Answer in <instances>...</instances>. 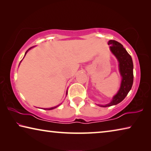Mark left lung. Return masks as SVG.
Here are the masks:
<instances>
[{
  "label": "left lung",
  "instance_id": "obj_1",
  "mask_svg": "<svg viewBox=\"0 0 151 151\" xmlns=\"http://www.w3.org/2000/svg\"><path fill=\"white\" fill-rule=\"evenodd\" d=\"M110 49L119 62V70L122 76L121 88L112 101L106 105H100L103 107L115 105L123 101L131 90L133 84V63L132 58L121 43L114 40L108 42Z\"/></svg>",
  "mask_w": 151,
  "mask_h": 151
}]
</instances>
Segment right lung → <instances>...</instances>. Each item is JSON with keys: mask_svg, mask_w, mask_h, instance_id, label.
I'll use <instances>...</instances> for the list:
<instances>
[{"mask_svg": "<svg viewBox=\"0 0 151 151\" xmlns=\"http://www.w3.org/2000/svg\"><path fill=\"white\" fill-rule=\"evenodd\" d=\"M31 48H32V47H31ZM30 48H29V49H30ZM29 50H27V51ZM27 52H26V53H27ZM26 53H25V55H26ZM56 107H57V106H55V107H52V108H50V109H45V110H52V109H53L56 108Z\"/></svg>", "mask_w": 151, "mask_h": 151, "instance_id": "add662e5", "label": "right lung"}]
</instances>
